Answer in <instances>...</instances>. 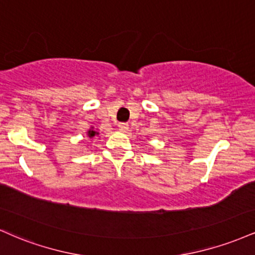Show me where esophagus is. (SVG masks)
Returning a JSON list of instances; mask_svg holds the SVG:
<instances>
[{"label":"esophagus","mask_w":255,"mask_h":255,"mask_svg":"<svg viewBox=\"0 0 255 255\" xmlns=\"http://www.w3.org/2000/svg\"><path fill=\"white\" fill-rule=\"evenodd\" d=\"M119 129L122 130V131H126L128 129V124H126V122H120L119 124Z\"/></svg>","instance_id":"esophagus-1"}]
</instances>
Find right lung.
<instances>
[{
	"mask_svg": "<svg viewBox=\"0 0 255 255\" xmlns=\"http://www.w3.org/2000/svg\"><path fill=\"white\" fill-rule=\"evenodd\" d=\"M87 135H89V137H93L95 135H98V133L96 130H93L92 128H91V129L87 131Z\"/></svg>",
	"mask_w": 255,
	"mask_h": 255,
	"instance_id": "right-lung-1",
	"label": "right lung"
}]
</instances>
